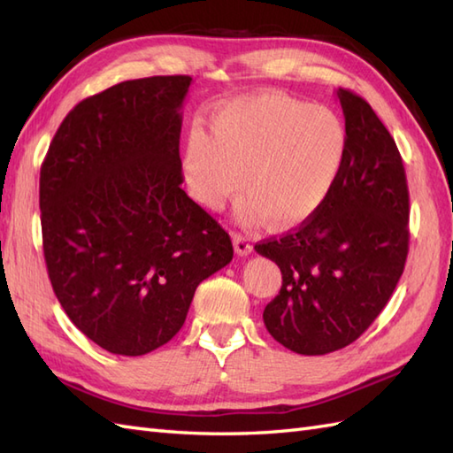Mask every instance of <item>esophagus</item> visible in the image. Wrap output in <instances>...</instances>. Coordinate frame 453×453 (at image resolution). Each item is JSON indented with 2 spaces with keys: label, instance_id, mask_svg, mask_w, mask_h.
Here are the masks:
<instances>
[{
  "label": "esophagus",
  "instance_id": "34e87169",
  "mask_svg": "<svg viewBox=\"0 0 453 453\" xmlns=\"http://www.w3.org/2000/svg\"><path fill=\"white\" fill-rule=\"evenodd\" d=\"M234 247H235L237 255H242V257H247V255L253 253V243L249 242V237H245L242 234L234 235Z\"/></svg>",
  "mask_w": 453,
  "mask_h": 453
}]
</instances>
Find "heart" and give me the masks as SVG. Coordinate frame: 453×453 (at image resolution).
Here are the masks:
<instances>
[{
	"instance_id": "1",
	"label": "heart",
	"mask_w": 453,
	"mask_h": 453,
	"mask_svg": "<svg viewBox=\"0 0 453 453\" xmlns=\"http://www.w3.org/2000/svg\"><path fill=\"white\" fill-rule=\"evenodd\" d=\"M346 148L349 130L339 112L280 91H258L218 109L210 138L200 130L188 134L182 171L204 208L216 210L242 185L245 218L288 229L325 204Z\"/></svg>"
}]
</instances>
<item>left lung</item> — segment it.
I'll return each mask as SVG.
<instances>
[{
    "label": "left lung",
    "mask_w": 453,
    "mask_h": 453,
    "mask_svg": "<svg viewBox=\"0 0 453 453\" xmlns=\"http://www.w3.org/2000/svg\"><path fill=\"white\" fill-rule=\"evenodd\" d=\"M336 97L349 148L331 195L292 232L255 245L282 273L263 313L266 329L305 356L358 339L389 302L409 253V187L395 140L360 95L341 88Z\"/></svg>",
    "instance_id": "obj_1"
}]
</instances>
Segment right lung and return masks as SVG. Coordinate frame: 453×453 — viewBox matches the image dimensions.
Returning <instances> with one entry per match:
<instances>
[{"mask_svg":"<svg viewBox=\"0 0 453 453\" xmlns=\"http://www.w3.org/2000/svg\"><path fill=\"white\" fill-rule=\"evenodd\" d=\"M192 78L122 81L67 112L41 167L52 290L101 349L142 356L179 333L196 288L234 258L227 232L180 188Z\"/></svg>","mask_w":453,"mask_h":453,"instance_id":"obj_1","label":"right lung"}]
</instances>
